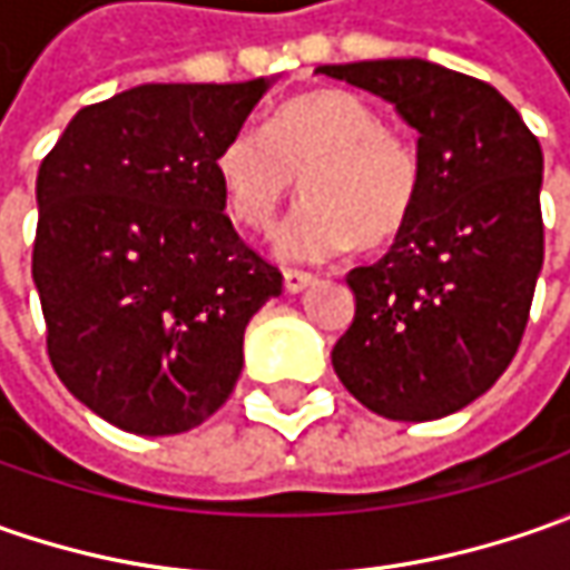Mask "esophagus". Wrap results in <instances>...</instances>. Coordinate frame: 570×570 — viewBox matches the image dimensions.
<instances>
[{"label":"esophagus","mask_w":570,"mask_h":570,"mask_svg":"<svg viewBox=\"0 0 570 570\" xmlns=\"http://www.w3.org/2000/svg\"><path fill=\"white\" fill-rule=\"evenodd\" d=\"M317 282V275L314 273H304V269H285V288L288 292H304L307 285H314Z\"/></svg>","instance_id":"34e87169"}]
</instances>
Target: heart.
<instances>
[{
    "mask_svg": "<svg viewBox=\"0 0 570 570\" xmlns=\"http://www.w3.org/2000/svg\"><path fill=\"white\" fill-rule=\"evenodd\" d=\"M215 170L230 215L253 230L273 228L304 177L311 196L282 228V250L295 259H326L355 240L383 247L403 234L422 196L415 142L342 88L288 98L266 129H234Z\"/></svg>",
    "mask_w": 570,
    "mask_h": 570,
    "instance_id": "obj_1",
    "label": "heart"
}]
</instances>
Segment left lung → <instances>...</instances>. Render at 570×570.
<instances>
[{
    "label": "left lung",
    "instance_id": "left-lung-1",
    "mask_svg": "<svg viewBox=\"0 0 570 570\" xmlns=\"http://www.w3.org/2000/svg\"><path fill=\"white\" fill-rule=\"evenodd\" d=\"M419 129L422 196L396 244L345 282L355 320L333 348L345 390L396 422L450 415L520 348L542 269V148L489 81L428 59L320 66Z\"/></svg>",
    "mask_w": 570,
    "mask_h": 570
}]
</instances>
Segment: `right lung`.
I'll list each match as a JSON object with an SVG mask.
<instances>
[{"mask_svg":"<svg viewBox=\"0 0 570 570\" xmlns=\"http://www.w3.org/2000/svg\"><path fill=\"white\" fill-rule=\"evenodd\" d=\"M269 81L139 85L81 107L37 170L31 275L59 381L132 434H184L230 396L282 273L225 215L218 148Z\"/></svg>","mask_w":570,"mask_h":570,"instance_id":"add662e5","label":"right lung"}]
</instances>
